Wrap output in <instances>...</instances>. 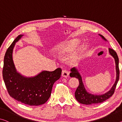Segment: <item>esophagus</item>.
<instances>
[{"instance_id":"obj_1","label":"esophagus","mask_w":122,"mask_h":122,"mask_svg":"<svg viewBox=\"0 0 122 122\" xmlns=\"http://www.w3.org/2000/svg\"><path fill=\"white\" fill-rule=\"evenodd\" d=\"M69 72L67 71H66V70H62V72H61V76H62L63 77H67L69 75Z\"/></svg>"}]
</instances>
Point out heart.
<instances>
[{"mask_svg": "<svg viewBox=\"0 0 122 122\" xmlns=\"http://www.w3.org/2000/svg\"><path fill=\"white\" fill-rule=\"evenodd\" d=\"M78 44V41L76 40H72L69 41L61 42L56 46L55 48L56 53H57V55L59 56L63 55V54L71 52L76 47ZM84 50H85L84 47H81L79 50L80 53L83 52ZM78 58H79V56H78V55L75 56L71 59V61L72 62H75V61H77Z\"/></svg>", "mask_w": 122, "mask_h": 122, "instance_id": "1", "label": "heart"}]
</instances>
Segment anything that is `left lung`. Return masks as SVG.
<instances>
[{"mask_svg":"<svg viewBox=\"0 0 122 122\" xmlns=\"http://www.w3.org/2000/svg\"><path fill=\"white\" fill-rule=\"evenodd\" d=\"M99 35L102 37L103 40L106 41L107 40L102 35ZM108 51H109L110 54L114 58L115 61L116 79L115 83L112 87L111 89L105 94L101 95H95L88 92L85 89V86H84L83 82H82V77L81 76L79 72H78V69H77L76 67H73L71 69L70 76L71 77L77 78L78 80L79 81V85H78L77 88L76 90L75 96V98L78 101V102H79L81 104L85 105H93L102 102L112 97L114 92H115L116 86H117L119 78V59L116 52L113 49L109 48Z\"/></svg>","mask_w":122,"mask_h":122,"instance_id":"obj_1","label":"left lung"}]
</instances>
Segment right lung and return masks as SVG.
Masks as SVG:
<instances>
[{
	"mask_svg": "<svg viewBox=\"0 0 122 122\" xmlns=\"http://www.w3.org/2000/svg\"><path fill=\"white\" fill-rule=\"evenodd\" d=\"M23 35L16 37L7 48L4 56L3 77L9 95L15 100L30 106H38L50 98L55 82L61 76V69L42 71L36 76L27 77L17 71L12 58L16 42Z\"/></svg>",
	"mask_w": 122,
	"mask_h": 122,
	"instance_id": "obj_1",
	"label": "right lung"
}]
</instances>
